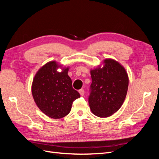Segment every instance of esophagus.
<instances>
[{
	"instance_id": "34e87169",
	"label": "esophagus",
	"mask_w": 159,
	"mask_h": 159,
	"mask_svg": "<svg viewBox=\"0 0 159 159\" xmlns=\"http://www.w3.org/2000/svg\"><path fill=\"white\" fill-rule=\"evenodd\" d=\"M79 93L81 95H84V93H85V91H84V89H81L79 90Z\"/></svg>"
}]
</instances>
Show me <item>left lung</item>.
Wrapping results in <instances>:
<instances>
[{
    "instance_id": "1",
    "label": "left lung",
    "mask_w": 159,
    "mask_h": 159,
    "mask_svg": "<svg viewBox=\"0 0 159 159\" xmlns=\"http://www.w3.org/2000/svg\"><path fill=\"white\" fill-rule=\"evenodd\" d=\"M103 68L91 71L88 103L91 111L99 117H108L121 107L125 99L129 78L123 67L111 59L104 61Z\"/></svg>"
}]
</instances>
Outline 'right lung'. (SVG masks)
I'll use <instances>...</instances> for the list:
<instances>
[{
    "label": "right lung",
    "instance_id": "add662e5",
    "mask_svg": "<svg viewBox=\"0 0 159 159\" xmlns=\"http://www.w3.org/2000/svg\"><path fill=\"white\" fill-rule=\"evenodd\" d=\"M57 67L56 61L45 64L37 72L32 86L37 106L53 119H60L68 115L72 103L80 97L72 87L71 80L68 75L69 68H63L58 72Z\"/></svg>",
    "mask_w": 159,
    "mask_h": 159
}]
</instances>
